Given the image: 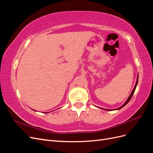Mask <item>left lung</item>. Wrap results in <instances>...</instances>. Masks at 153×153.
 <instances>
[{
    "mask_svg": "<svg viewBox=\"0 0 153 153\" xmlns=\"http://www.w3.org/2000/svg\"><path fill=\"white\" fill-rule=\"evenodd\" d=\"M138 76H137V82H136V84H135V87H134V88H133V91H132V92H131V94H130V95H129V96L128 97V98L127 99V100L126 101V102H125L122 106H120V107H119V108H116V109H115V110H119V109H121V108H122L123 107H124V106L126 105L129 101H130V100H131V97L133 96V94H134V92H135V89H136V87H137V84H138ZM102 109H103V110H109V109H105V108H102Z\"/></svg>",
    "mask_w": 153,
    "mask_h": 153,
    "instance_id": "1",
    "label": "left lung"
}]
</instances>
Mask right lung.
Instances as JSON below:
<instances>
[{
  "mask_svg": "<svg viewBox=\"0 0 153 153\" xmlns=\"http://www.w3.org/2000/svg\"><path fill=\"white\" fill-rule=\"evenodd\" d=\"M45 113H46V112H45ZM47 113H48V112H47Z\"/></svg>",
  "mask_w": 153,
  "mask_h": 153,
  "instance_id": "obj_1",
  "label": "right lung"
}]
</instances>
